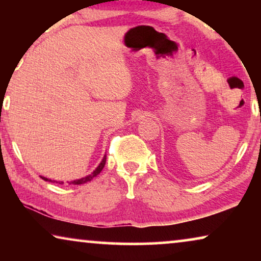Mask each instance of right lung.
I'll return each mask as SVG.
<instances>
[{
  "label": "right lung",
  "instance_id": "obj_1",
  "mask_svg": "<svg viewBox=\"0 0 261 261\" xmlns=\"http://www.w3.org/2000/svg\"><path fill=\"white\" fill-rule=\"evenodd\" d=\"M105 165H106V156L105 158H103V160L101 162V164H99L98 165V167L97 169H96L94 172H92V174H89V176H87V177H84V178H81V179H77V180H72L71 181L70 184H73V185H80V184H84V183H88V181H90L92 178L94 177H96L97 176V174L101 172V171L103 170V167H105ZM42 179L44 180H48V181H52V183H55L56 180H51V179H47V178H45V177H41ZM57 183H58V181H57ZM59 184H63V181L62 183H59Z\"/></svg>",
  "mask_w": 261,
  "mask_h": 261
}]
</instances>
